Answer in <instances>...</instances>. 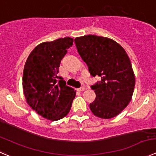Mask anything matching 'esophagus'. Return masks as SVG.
Instances as JSON below:
<instances>
[{
    "instance_id": "1",
    "label": "esophagus",
    "mask_w": 156,
    "mask_h": 156,
    "mask_svg": "<svg viewBox=\"0 0 156 156\" xmlns=\"http://www.w3.org/2000/svg\"><path fill=\"white\" fill-rule=\"evenodd\" d=\"M85 89H86V88H85L84 86H83V87L79 88V89H77V90H78V91H80V92H82V91H84Z\"/></svg>"
}]
</instances>
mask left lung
Masks as SVG:
<instances>
[{"label": "left lung", "mask_w": 156, "mask_h": 156, "mask_svg": "<svg viewBox=\"0 0 156 156\" xmlns=\"http://www.w3.org/2000/svg\"><path fill=\"white\" fill-rule=\"evenodd\" d=\"M79 55L92 76L101 80L91 86L95 101L89 105L94 115L109 119L119 115L132 98L135 76L125 50L118 43L98 35H84L74 39Z\"/></svg>", "instance_id": "obj_1"}]
</instances>
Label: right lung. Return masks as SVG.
<instances>
[{
  "mask_svg": "<svg viewBox=\"0 0 156 156\" xmlns=\"http://www.w3.org/2000/svg\"><path fill=\"white\" fill-rule=\"evenodd\" d=\"M70 37L37 45L28 57L23 88L29 105L43 118L58 121L70 112L76 91L58 76L61 61L73 45Z\"/></svg>",
  "mask_w": 156,
  "mask_h": 156,
  "instance_id": "add662e5",
  "label": "right lung"
}]
</instances>
